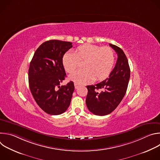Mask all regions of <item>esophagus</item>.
Listing matches in <instances>:
<instances>
[{
  "label": "esophagus",
  "mask_w": 160,
  "mask_h": 160,
  "mask_svg": "<svg viewBox=\"0 0 160 160\" xmlns=\"http://www.w3.org/2000/svg\"><path fill=\"white\" fill-rule=\"evenodd\" d=\"M74 85H75V88H78V87H79V84H78V83H74Z\"/></svg>",
  "instance_id": "esophagus-1"
}]
</instances>
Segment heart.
Segmentation results:
<instances>
[{
  "mask_svg": "<svg viewBox=\"0 0 160 160\" xmlns=\"http://www.w3.org/2000/svg\"><path fill=\"white\" fill-rule=\"evenodd\" d=\"M115 61V55L109 47L93 44H83L75 52L68 51L62 58V64L68 73H72L83 62L84 69L78 70L70 75V79L78 84H85L95 79L101 81L111 73Z\"/></svg>",
  "mask_w": 160,
  "mask_h": 160,
  "instance_id": "obj_1",
  "label": "heart"
}]
</instances>
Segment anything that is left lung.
Here are the masks:
<instances>
[{"label":"left lung","instance_id":"1","mask_svg":"<svg viewBox=\"0 0 160 160\" xmlns=\"http://www.w3.org/2000/svg\"><path fill=\"white\" fill-rule=\"evenodd\" d=\"M118 59L109 78L94 85H87L86 104L96 115L104 116L115 110L125 95L130 76L127 58L122 49L109 43Z\"/></svg>","mask_w":160,"mask_h":160}]
</instances>
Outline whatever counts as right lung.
<instances>
[{"mask_svg": "<svg viewBox=\"0 0 160 160\" xmlns=\"http://www.w3.org/2000/svg\"><path fill=\"white\" fill-rule=\"evenodd\" d=\"M72 47L70 42L46 41L36 50L30 64L28 82L32 94L39 107L51 115H61L70 104L73 82L59 85L66 77L63 56Z\"/></svg>", "mask_w": 160, "mask_h": 160, "instance_id": "obj_1", "label": "right lung"}]
</instances>
